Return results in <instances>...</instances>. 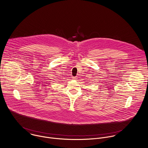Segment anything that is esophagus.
Instances as JSON below:
<instances>
[{"label":"esophagus","instance_id":"1","mask_svg":"<svg viewBox=\"0 0 148 148\" xmlns=\"http://www.w3.org/2000/svg\"><path fill=\"white\" fill-rule=\"evenodd\" d=\"M73 79H75V80H76V79H77V77H73Z\"/></svg>","mask_w":148,"mask_h":148}]
</instances>
